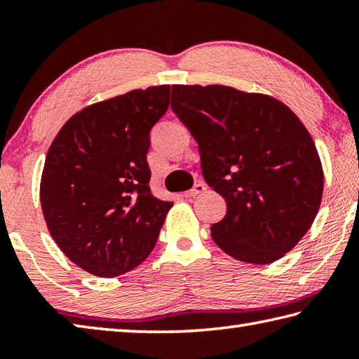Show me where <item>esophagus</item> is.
<instances>
[{
    "label": "esophagus",
    "instance_id": "esophagus-1",
    "mask_svg": "<svg viewBox=\"0 0 359 359\" xmlns=\"http://www.w3.org/2000/svg\"><path fill=\"white\" fill-rule=\"evenodd\" d=\"M205 188H208V187H205V185L203 184V182H199V184L194 185V187L191 188V190L185 191L184 196H185V198H196L198 194H201V193L205 191Z\"/></svg>",
    "mask_w": 359,
    "mask_h": 359
}]
</instances>
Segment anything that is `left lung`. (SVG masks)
<instances>
[{
	"label": "left lung",
	"instance_id": "left-lung-1",
	"mask_svg": "<svg viewBox=\"0 0 359 359\" xmlns=\"http://www.w3.org/2000/svg\"><path fill=\"white\" fill-rule=\"evenodd\" d=\"M171 107L199 145L205 182L228 205L210 226L215 244L244 263L282 258L312 226L323 196L311 133L282 101L226 85H172Z\"/></svg>",
	"mask_w": 359,
	"mask_h": 359
}]
</instances>
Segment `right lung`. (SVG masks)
<instances>
[{
    "label": "right lung",
    "instance_id": "add662e5",
    "mask_svg": "<svg viewBox=\"0 0 359 359\" xmlns=\"http://www.w3.org/2000/svg\"><path fill=\"white\" fill-rule=\"evenodd\" d=\"M171 85L95 102L66 121L47 151L41 208L72 263L98 277L135 269L156 244L172 203L150 191V130Z\"/></svg>",
    "mask_w": 359,
    "mask_h": 359
}]
</instances>
